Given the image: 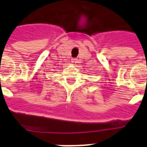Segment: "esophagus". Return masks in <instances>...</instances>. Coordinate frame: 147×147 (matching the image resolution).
I'll return each instance as SVG.
<instances>
[{"label":"esophagus","mask_w":147,"mask_h":147,"mask_svg":"<svg viewBox=\"0 0 147 147\" xmlns=\"http://www.w3.org/2000/svg\"><path fill=\"white\" fill-rule=\"evenodd\" d=\"M71 63H73L74 65H76V64L78 63V59L77 58H72V59H71Z\"/></svg>","instance_id":"obj_1"}]
</instances>
